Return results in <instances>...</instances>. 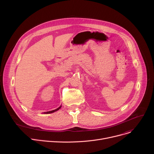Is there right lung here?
<instances>
[{
    "label": "right lung",
    "instance_id": "1",
    "mask_svg": "<svg viewBox=\"0 0 154 154\" xmlns=\"http://www.w3.org/2000/svg\"><path fill=\"white\" fill-rule=\"evenodd\" d=\"M61 106L59 107V108H57V109H55V110H52V111H48V112H44V113H45V114H51V113H53V112H55V111H57L58 110H59L60 108H61Z\"/></svg>",
    "mask_w": 154,
    "mask_h": 154
}]
</instances>
